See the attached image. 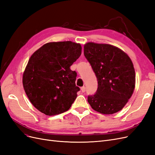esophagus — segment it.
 I'll return each instance as SVG.
<instances>
[{
  "mask_svg": "<svg viewBox=\"0 0 155 155\" xmlns=\"http://www.w3.org/2000/svg\"><path fill=\"white\" fill-rule=\"evenodd\" d=\"M81 92H85V87H82L81 88Z\"/></svg>",
  "mask_w": 155,
  "mask_h": 155,
  "instance_id": "1",
  "label": "esophagus"
}]
</instances>
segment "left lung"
Segmentation results:
<instances>
[{"mask_svg": "<svg viewBox=\"0 0 155 155\" xmlns=\"http://www.w3.org/2000/svg\"><path fill=\"white\" fill-rule=\"evenodd\" d=\"M84 55L97 81L96 93L88 96V104L105 114L122 109L135 87V71L130 58L114 46L94 43L85 45Z\"/></svg>", "mask_w": 155, "mask_h": 155, "instance_id": "8db88e82", "label": "left lung"}]
</instances>
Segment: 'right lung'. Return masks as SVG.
<instances>
[{"label": "right lung", "mask_w": 155, "mask_h": 155, "mask_svg": "<svg viewBox=\"0 0 155 155\" xmlns=\"http://www.w3.org/2000/svg\"><path fill=\"white\" fill-rule=\"evenodd\" d=\"M81 54L80 44L72 41L44 45L30 58L22 78L30 102L46 115L67 111L80 91L76 85L77 73L70 66Z\"/></svg>", "instance_id": "obj_1"}]
</instances>
